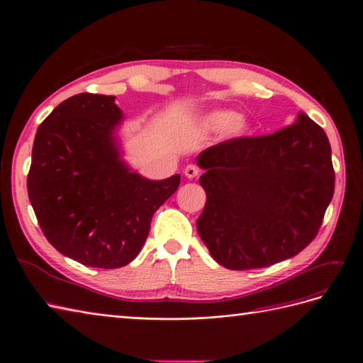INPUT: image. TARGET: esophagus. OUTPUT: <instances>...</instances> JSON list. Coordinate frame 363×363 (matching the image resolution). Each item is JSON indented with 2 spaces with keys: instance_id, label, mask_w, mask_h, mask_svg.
Masks as SVG:
<instances>
[{
  "instance_id": "esophagus-1",
  "label": "esophagus",
  "mask_w": 363,
  "mask_h": 363,
  "mask_svg": "<svg viewBox=\"0 0 363 363\" xmlns=\"http://www.w3.org/2000/svg\"><path fill=\"white\" fill-rule=\"evenodd\" d=\"M199 173H200V169H199L196 164H189V166H186V167L184 169V174H185V177L189 178V179L196 178Z\"/></svg>"
}]
</instances>
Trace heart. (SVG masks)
Returning a JSON list of instances; mask_svg holds the SVG:
<instances>
[{
  "mask_svg": "<svg viewBox=\"0 0 363 363\" xmlns=\"http://www.w3.org/2000/svg\"><path fill=\"white\" fill-rule=\"evenodd\" d=\"M203 127L206 130H221L225 140H235L245 138L251 125L244 116H238L233 111H213L203 118Z\"/></svg>",
  "mask_w": 363,
  "mask_h": 363,
  "instance_id": "obj_1",
  "label": "heart"
}]
</instances>
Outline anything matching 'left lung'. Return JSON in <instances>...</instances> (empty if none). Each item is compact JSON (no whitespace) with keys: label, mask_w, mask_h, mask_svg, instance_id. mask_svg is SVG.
Masks as SVG:
<instances>
[{"label":"left lung","mask_w":363,"mask_h":363,"mask_svg":"<svg viewBox=\"0 0 363 363\" xmlns=\"http://www.w3.org/2000/svg\"><path fill=\"white\" fill-rule=\"evenodd\" d=\"M197 163L206 193L197 232L227 269L283 262L317 236L335 172L326 133L305 113L274 134L213 145Z\"/></svg>","instance_id":"obj_1"}]
</instances>
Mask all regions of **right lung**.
<instances>
[{
  "label": "right lung",
  "instance_id": "add662e5",
  "mask_svg": "<svg viewBox=\"0 0 363 363\" xmlns=\"http://www.w3.org/2000/svg\"><path fill=\"white\" fill-rule=\"evenodd\" d=\"M113 96L82 92L40 124L26 181L40 229L64 256L100 269L136 259L155 211L178 190L181 174L142 178L121 160Z\"/></svg>",
  "mask_w": 363,
  "mask_h": 363
}]
</instances>
